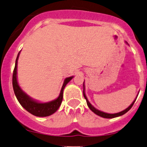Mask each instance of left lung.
<instances>
[{
  "label": "left lung",
  "instance_id": "left-lung-1",
  "mask_svg": "<svg viewBox=\"0 0 147 147\" xmlns=\"http://www.w3.org/2000/svg\"><path fill=\"white\" fill-rule=\"evenodd\" d=\"M83 86H84V83H83ZM83 94H84V98H85V99H86V103H87V106H89V109H90V110L92 111H93L94 113L96 114V115H99V116H101V117H102V118H116V117L120 116V115H124L125 113H126L127 112V111H129V109H130L132 107V106H133V104H134V103H135L136 99H137V97H136L135 101L132 102V104H131L130 106H129V107L127 108L126 109H125L124 111H121V112L117 113L111 114V113H104V112H103V111H101L98 110V109H95V108H94V106H92V105L90 103H89V101H88L87 98H86V94H85V93H84V90H83Z\"/></svg>",
  "mask_w": 147,
  "mask_h": 147
}]
</instances>
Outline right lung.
<instances>
[{
  "label": "right lung",
  "mask_w": 147,
  "mask_h": 147,
  "mask_svg": "<svg viewBox=\"0 0 147 147\" xmlns=\"http://www.w3.org/2000/svg\"><path fill=\"white\" fill-rule=\"evenodd\" d=\"M20 53V52L18 53V57L16 58L15 66L14 68L13 74H12V86H13V90L15 96L21 106L31 114L37 117L49 116L59 109L63 101V90H64L65 86L73 78V76L67 78L65 80L59 96L56 99L47 102V103H40V102L35 101L29 97L27 94L24 93L18 84V80H17V68H18V61Z\"/></svg>",
  "instance_id": "right-lung-1"
}]
</instances>
